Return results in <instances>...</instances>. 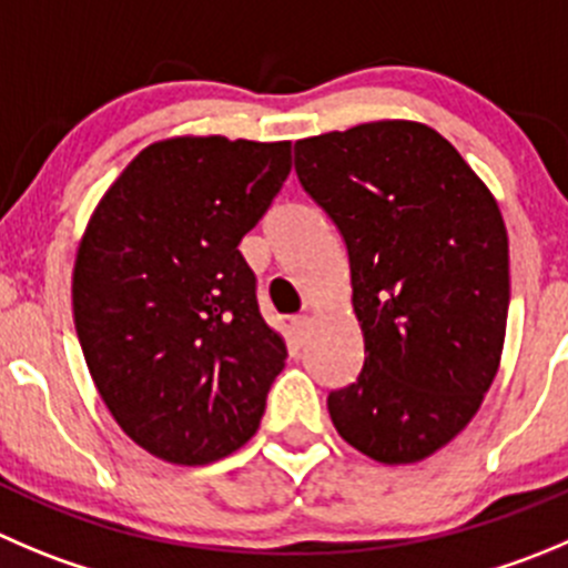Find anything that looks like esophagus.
<instances>
[{"instance_id":"obj_1","label":"esophagus","mask_w":568,"mask_h":568,"mask_svg":"<svg viewBox=\"0 0 568 568\" xmlns=\"http://www.w3.org/2000/svg\"><path fill=\"white\" fill-rule=\"evenodd\" d=\"M310 323H312L310 315H295V317H290V328H293V334H295V337H298V339L306 337V332H310Z\"/></svg>"}]
</instances>
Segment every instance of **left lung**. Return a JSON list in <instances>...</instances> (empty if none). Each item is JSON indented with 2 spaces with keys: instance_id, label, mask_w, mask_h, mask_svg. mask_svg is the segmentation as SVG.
Returning <instances> with one entry per match:
<instances>
[{
  "instance_id": "8db88e82",
  "label": "left lung",
  "mask_w": 568,
  "mask_h": 568,
  "mask_svg": "<svg viewBox=\"0 0 568 568\" xmlns=\"http://www.w3.org/2000/svg\"><path fill=\"white\" fill-rule=\"evenodd\" d=\"M295 172L343 236L365 339V365L328 393V415L362 455L424 460L474 418L499 368V206L440 133L402 119L295 142Z\"/></svg>"
}]
</instances>
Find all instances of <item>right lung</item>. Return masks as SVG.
<instances>
[{
    "label": "right lung",
    "instance_id": "right-lung-1",
    "mask_svg": "<svg viewBox=\"0 0 568 568\" xmlns=\"http://www.w3.org/2000/svg\"><path fill=\"white\" fill-rule=\"evenodd\" d=\"M293 170L290 142L144 148L100 200L74 262V328L113 420L150 455L206 466L258 429L287 345L240 253Z\"/></svg>",
    "mask_w": 568,
    "mask_h": 568
}]
</instances>
